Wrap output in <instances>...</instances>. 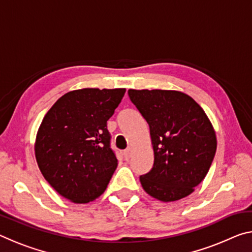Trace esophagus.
I'll return each instance as SVG.
<instances>
[{
	"mask_svg": "<svg viewBox=\"0 0 252 252\" xmlns=\"http://www.w3.org/2000/svg\"><path fill=\"white\" fill-rule=\"evenodd\" d=\"M123 157H125V160L126 161H129L130 158L132 157V149L131 148H127L126 150L123 151Z\"/></svg>",
	"mask_w": 252,
	"mask_h": 252,
	"instance_id": "obj_1",
	"label": "esophagus"
}]
</instances>
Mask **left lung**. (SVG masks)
Instances as JSON below:
<instances>
[{
	"mask_svg": "<svg viewBox=\"0 0 252 252\" xmlns=\"http://www.w3.org/2000/svg\"><path fill=\"white\" fill-rule=\"evenodd\" d=\"M150 127L153 167L140 176L148 194L170 202L193 192L210 169L217 150L213 126L201 106L172 90L127 91Z\"/></svg>",
	"mask_w": 252,
	"mask_h": 252,
	"instance_id": "8db88e82",
	"label": "left lung"
}]
</instances>
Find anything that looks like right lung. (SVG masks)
<instances>
[{"mask_svg": "<svg viewBox=\"0 0 252 252\" xmlns=\"http://www.w3.org/2000/svg\"><path fill=\"white\" fill-rule=\"evenodd\" d=\"M126 89H81L60 97L42 120L35 158L42 174L62 197L87 203L104 192L118 160L106 122Z\"/></svg>", "mask_w": 252, "mask_h": 252, "instance_id": "obj_1", "label": "right lung"}]
</instances>
